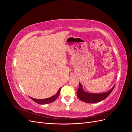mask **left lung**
<instances>
[{
  "label": "left lung",
  "mask_w": 132,
  "mask_h": 132,
  "mask_svg": "<svg viewBox=\"0 0 132 132\" xmlns=\"http://www.w3.org/2000/svg\"><path fill=\"white\" fill-rule=\"evenodd\" d=\"M114 87V86H113L112 87V89L110 91L105 93L91 94L86 93V92L84 91L81 84L79 82V86L78 90L77 91V96L80 99L81 101L86 103H97L103 100L109 96L110 94L111 93V92L113 90Z\"/></svg>",
  "instance_id": "left-lung-1"
}]
</instances>
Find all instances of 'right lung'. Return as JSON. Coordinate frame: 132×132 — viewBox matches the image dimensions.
<instances>
[{"mask_svg": "<svg viewBox=\"0 0 132 132\" xmlns=\"http://www.w3.org/2000/svg\"><path fill=\"white\" fill-rule=\"evenodd\" d=\"M61 87L60 88L58 91V93L55 94V95L53 96L52 97H51L50 98H45V99H35L34 98L30 97L34 101H35V102H36L38 104H47V103H50L51 102H54L56 98L58 97V96L59 95L60 93V91H61Z\"/></svg>", "mask_w": 132, "mask_h": 132, "instance_id": "right-lung-1", "label": "right lung"}]
</instances>
